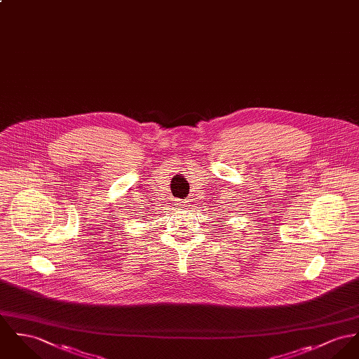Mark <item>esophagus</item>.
Returning a JSON list of instances; mask_svg holds the SVG:
<instances>
[{
	"label": "esophagus",
	"mask_w": 359,
	"mask_h": 359,
	"mask_svg": "<svg viewBox=\"0 0 359 359\" xmlns=\"http://www.w3.org/2000/svg\"><path fill=\"white\" fill-rule=\"evenodd\" d=\"M182 207H187V204H182Z\"/></svg>",
	"instance_id": "34e87169"
}]
</instances>
